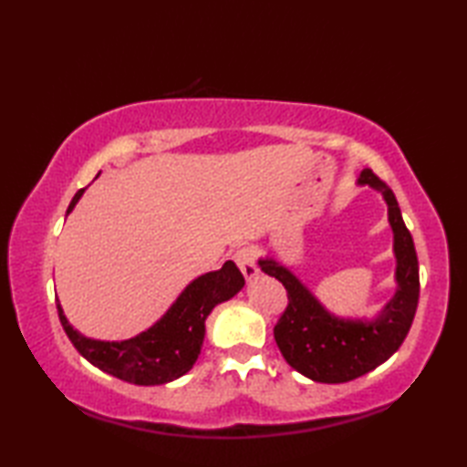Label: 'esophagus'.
<instances>
[{
	"label": "esophagus",
	"instance_id": "esophagus-1",
	"mask_svg": "<svg viewBox=\"0 0 467 467\" xmlns=\"http://www.w3.org/2000/svg\"><path fill=\"white\" fill-rule=\"evenodd\" d=\"M234 261L239 265V269L243 271L246 281H254L259 276V266H256V256L251 246H243L234 253Z\"/></svg>",
	"mask_w": 467,
	"mask_h": 467
}]
</instances>
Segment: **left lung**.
<instances>
[{"mask_svg":"<svg viewBox=\"0 0 467 467\" xmlns=\"http://www.w3.org/2000/svg\"><path fill=\"white\" fill-rule=\"evenodd\" d=\"M357 184L371 186L383 196L393 233L395 293L375 317H337L289 266L273 256L259 259L261 271L281 281L289 293V306L275 325V341L285 361L317 383H347L385 363L408 337L418 309V254L395 194L371 168H363Z\"/></svg>","mask_w":467,"mask_h":467,"instance_id":"8db88e82","label":"left lung"}]
</instances>
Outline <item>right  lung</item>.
Listing matches in <instances>:
<instances>
[{
	"label": "right lung",
	"instance_id": "obj_1",
	"mask_svg": "<svg viewBox=\"0 0 467 467\" xmlns=\"http://www.w3.org/2000/svg\"><path fill=\"white\" fill-rule=\"evenodd\" d=\"M98 178V176H96ZM86 188L78 191L67 206L69 214ZM244 286V276L233 261L218 271L204 273L184 286L168 311L146 331L124 341H102L86 337L69 325L62 305L57 315L69 341L84 359L98 369L134 385H164L192 369L204 341V321Z\"/></svg>",
	"mask_w": 467,
	"mask_h": 467
}]
</instances>
